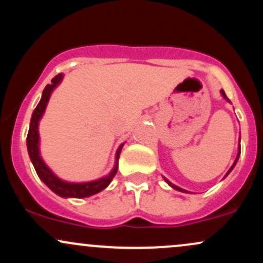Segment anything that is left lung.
Instances as JSON below:
<instances>
[{"instance_id":"8db88e82","label":"left lung","mask_w":263,"mask_h":263,"mask_svg":"<svg viewBox=\"0 0 263 263\" xmlns=\"http://www.w3.org/2000/svg\"><path fill=\"white\" fill-rule=\"evenodd\" d=\"M221 93H222V96H224V98L226 99V100H229V99L228 98H226V95H225V91H224V90H221ZM238 157H240V149H238V153H237V157H236V159H235V162H234V164H232V167L230 168V170H229V172H228V173H226V176H228V174L229 173H230V172L232 171V168H234L235 167V164H236V162H237V159H238ZM165 182H167L168 184H170V185L172 186V188H174V189H177V190H180V192H185V190H183V189H180L179 188V186H177V185H174V184H172L171 182H168V180L167 179H165Z\"/></svg>"}]
</instances>
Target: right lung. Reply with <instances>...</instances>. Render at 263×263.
I'll use <instances>...</instances> for the list:
<instances>
[{"instance_id":"1","label":"right lung","mask_w":263,"mask_h":263,"mask_svg":"<svg viewBox=\"0 0 263 263\" xmlns=\"http://www.w3.org/2000/svg\"><path fill=\"white\" fill-rule=\"evenodd\" d=\"M63 79V74H58L52 79V84H48L43 90L42 93V99L37 105V107L34 108L31 119V125H29V131L27 135V148H28V155L29 158L34 165V170L37 172L38 177L43 180V183L48 186L49 189H52L55 194L60 195L63 198H86L90 195L96 194V193L101 192L102 189H105L108 184L111 183V180L114 179V177L117 173V165H119V158H120V152H121L122 146H120V148L117 149L116 153V164L115 168L110 174L106 177L101 178V179L95 180V182H89V183H68L64 180H60L59 178H57L52 173V171L45 165V163L42 161L41 156H39V134H38V122L41 120L42 115L44 114L45 106H47L48 100L50 98V93H52L53 89Z\"/></svg>"}]
</instances>
